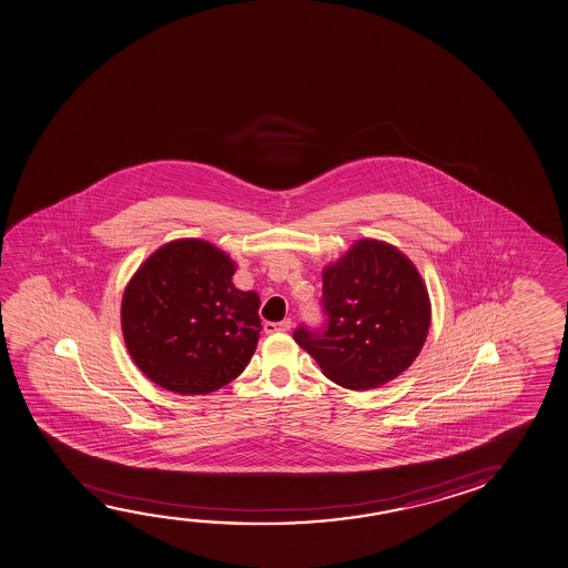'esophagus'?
Listing matches in <instances>:
<instances>
[{
    "instance_id": "obj_1",
    "label": "esophagus",
    "mask_w": 568,
    "mask_h": 568,
    "mask_svg": "<svg viewBox=\"0 0 568 568\" xmlns=\"http://www.w3.org/2000/svg\"><path fill=\"white\" fill-rule=\"evenodd\" d=\"M291 328H293L291 318H285V321H281V323L265 324V332H267V334H275V332H288Z\"/></svg>"
}]
</instances>
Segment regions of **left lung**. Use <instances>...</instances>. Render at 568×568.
Segmentation results:
<instances>
[{
    "label": "left lung",
    "mask_w": 568,
    "mask_h": 568,
    "mask_svg": "<svg viewBox=\"0 0 568 568\" xmlns=\"http://www.w3.org/2000/svg\"><path fill=\"white\" fill-rule=\"evenodd\" d=\"M323 306L326 331L301 326L293 338L346 389H374L402 376L427 341V285L415 263L382 240H358L324 267Z\"/></svg>",
    "instance_id": "obj_1"
}]
</instances>
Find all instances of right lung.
Instances as JSON below:
<instances>
[{"instance_id":"obj_1","label":"right lung","mask_w":568,"mask_h":568,"mask_svg":"<svg viewBox=\"0 0 568 568\" xmlns=\"http://www.w3.org/2000/svg\"><path fill=\"white\" fill-rule=\"evenodd\" d=\"M236 262L206 240L181 237L141 263L122 297L133 364L159 387L206 395L236 379L257 348L260 295L240 291Z\"/></svg>"}]
</instances>
